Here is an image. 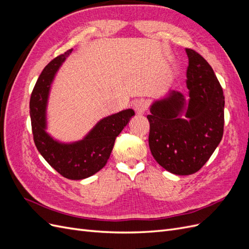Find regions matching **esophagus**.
Here are the masks:
<instances>
[{"label": "esophagus", "instance_id": "esophagus-1", "mask_svg": "<svg viewBox=\"0 0 249 249\" xmlns=\"http://www.w3.org/2000/svg\"><path fill=\"white\" fill-rule=\"evenodd\" d=\"M147 108V103L144 100H138L134 103V110L138 115H142Z\"/></svg>", "mask_w": 249, "mask_h": 249}]
</instances>
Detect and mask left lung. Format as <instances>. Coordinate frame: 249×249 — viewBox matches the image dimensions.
Masks as SVG:
<instances>
[{
    "label": "left lung",
    "mask_w": 249,
    "mask_h": 249,
    "mask_svg": "<svg viewBox=\"0 0 249 249\" xmlns=\"http://www.w3.org/2000/svg\"><path fill=\"white\" fill-rule=\"evenodd\" d=\"M187 87L189 101L184 112L183 94L171 91L156 102L147 115L148 145L155 160L163 168L178 176L198 171L212 156L223 136L224 95L219 81L207 60L192 49Z\"/></svg>",
    "instance_id": "obj_1"
}]
</instances>
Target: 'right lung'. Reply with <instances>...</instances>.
Returning a JSON list of instances; mask_svg holds the SVG:
<instances>
[{
    "instance_id": "1",
    "label": "right lung",
    "mask_w": 249,
    "mask_h": 249,
    "mask_svg": "<svg viewBox=\"0 0 249 249\" xmlns=\"http://www.w3.org/2000/svg\"><path fill=\"white\" fill-rule=\"evenodd\" d=\"M71 51L57 56L44 67L30 99V116L34 143L46 161L62 177L82 179L91 177L106 165L116 137L135 113L127 109L102 119L84 139L72 144L53 140L44 131L48 94L55 72Z\"/></svg>"
}]
</instances>
